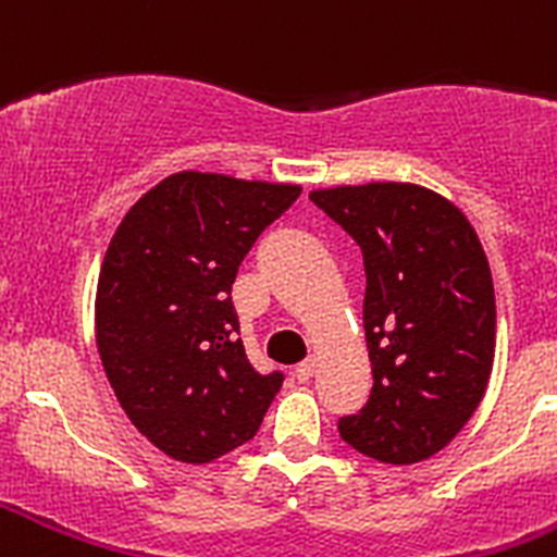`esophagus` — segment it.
Instances as JSON below:
<instances>
[{"instance_id":"1","label":"esophagus","mask_w":557,"mask_h":557,"mask_svg":"<svg viewBox=\"0 0 557 557\" xmlns=\"http://www.w3.org/2000/svg\"><path fill=\"white\" fill-rule=\"evenodd\" d=\"M312 373H314V357H307L301 366L295 368V379H298V382H309V379H312Z\"/></svg>"}]
</instances>
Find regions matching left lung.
I'll return each mask as SVG.
<instances>
[{
	"label": "left lung",
	"instance_id": "left-lung-1",
	"mask_svg": "<svg viewBox=\"0 0 557 557\" xmlns=\"http://www.w3.org/2000/svg\"><path fill=\"white\" fill-rule=\"evenodd\" d=\"M362 250L366 407L337 421L359 455L410 466L444 449L474 416L496 343L491 268L462 211L412 184L309 195Z\"/></svg>",
	"mask_w": 557,
	"mask_h": 557
}]
</instances>
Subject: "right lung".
I'll use <instances>...</instances> for the list:
<instances>
[{"instance_id": "1", "label": "right lung", "mask_w": 557, "mask_h": 557, "mask_svg": "<svg viewBox=\"0 0 557 557\" xmlns=\"http://www.w3.org/2000/svg\"><path fill=\"white\" fill-rule=\"evenodd\" d=\"M298 186L178 172L125 214L97 282V348L133 426L209 462L259 432L282 371L250 366L231 287Z\"/></svg>"}]
</instances>
